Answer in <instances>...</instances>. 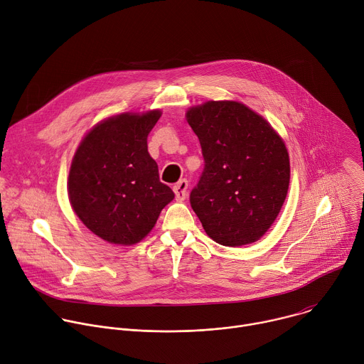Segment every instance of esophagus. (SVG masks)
<instances>
[{"instance_id":"esophagus-1","label":"esophagus","mask_w":364,"mask_h":364,"mask_svg":"<svg viewBox=\"0 0 364 364\" xmlns=\"http://www.w3.org/2000/svg\"><path fill=\"white\" fill-rule=\"evenodd\" d=\"M173 190H174V194H176V200H177V201L186 200L187 193H188V181L184 180V178L180 180V181L173 187Z\"/></svg>"}]
</instances>
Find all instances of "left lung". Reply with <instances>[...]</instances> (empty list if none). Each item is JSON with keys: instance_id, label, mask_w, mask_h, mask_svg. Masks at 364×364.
I'll return each instance as SVG.
<instances>
[{"instance_id": "1", "label": "left lung", "mask_w": 364, "mask_h": 364, "mask_svg": "<svg viewBox=\"0 0 364 364\" xmlns=\"http://www.w3.org/2000/svg\"><path fill=\"white\" fill-rule=\"evenodd\" d=\"M204 168L190 204L215 243L257 241L273 224L290 183L289 153L267 121L237 101H208L187 111Z\"/></svg>"}]
</instances>
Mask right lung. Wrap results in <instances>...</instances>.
<instances>
[{
    "mask_svg": "<svg viewBox=\"0 0 364 364\" xmlns=\"http://www.w3.org/2000/svg\"><path fill=\"white\" fill-rule=\"evenodd\" d=\"M161 112L119 114L81 141L68 176L70 203L80 220L112 245L139 243L174 198L159 177L147 137Z\"/></svg>",
    "mask_w": 364,
    "mask_h": 364,
    "instance_id": "obj_1",
    "label": "right lung"
}]
</instances>
